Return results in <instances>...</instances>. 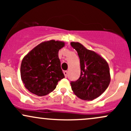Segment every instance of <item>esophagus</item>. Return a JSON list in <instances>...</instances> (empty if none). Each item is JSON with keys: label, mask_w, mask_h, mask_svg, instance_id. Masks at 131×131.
Wrapping results in <instances>:
<instances>
[{"label": "esophagus", "mask_w": 131, "mask_h": 131, "mask_svg": "<svg viewBox=\"0 0 131 131\" xmlns=\"http://www.w3.org/2000/svg\"><path fill=\"white\" fill-rule=\"evenodd\" d=\"M63 73H64V76H65V78H67V76H68V72H67V71H64Z\"/></svg>", "instance_id": "esophagus-1"}]
</instances>
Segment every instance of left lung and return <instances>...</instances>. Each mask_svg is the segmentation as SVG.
<instances>
[{
  "mask_svg": "<svg viewBox=\"0 0 131 131\" xmlns=\"http://www.w3.org/2000/svg\"><path fill=\"white\" fill-rule=\"evenodd\" d=\"M71 46L77 51L81 65L80 77L70 82L72 91L82 100H94L103 94L110 84L108 64L100 55L80 43L71 42Z\"/></svg>",
  "mask_w": 131,
  "mask_h": 131,
  "instance_id": "obj_1",
  "label": "left lung"
}]
</instances>
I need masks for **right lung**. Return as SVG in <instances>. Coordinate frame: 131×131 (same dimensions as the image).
I'll list each match as a JSON object with an SVG mask.
<instances>
[{
  "label": "right lung",
  "mask_w": 131,
  "mask_h": 131,
  "mask_svg": "<svg viewBox=\"0 0 131 131\" xmlns=\"http://www.w3.org/2000/svg\"><path fill=\"white\" fill-rule=\"evenodd\" d=\"M64 46L51 40L40 43L23 59L20 72L25 88L32 94L43 96L53 91L64 78L61 69L58 51Z\"/></svg>",
  "instance_id": "right-lung-1"
}]
</instances>
